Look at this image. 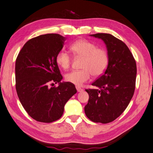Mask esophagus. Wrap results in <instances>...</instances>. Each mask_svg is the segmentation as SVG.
Returning a JSON list of instances; mask_svg holds the SVG:
<instances>
[{"mask_svg":"<svg viewBox=\"0 0 153 153\" xmlns=\"http://www.w3.org/2000/svg\"><path fill=\"white\" fill-rule=\"evenodd\" d=\"M76 90H77V92H82V91H83V89L82 88H81L80 87H79V86H76Z\"/></svg>","mask_w":153,"mask_h":153,"instance_id":"1","label":"esophagus"}]
</instances>
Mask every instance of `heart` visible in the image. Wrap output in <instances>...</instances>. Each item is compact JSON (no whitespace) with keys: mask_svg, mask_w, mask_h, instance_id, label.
<instances>
[{"mask_svg":"<svg viewBox=\"0 0 153 153\" xmlns=\"http://www.w3.org/2000/svg\"><path fill=\"white\" fill-rule=\"evenodd\" d=\"M71 49L78 56L82 57L81 70L69 72L65 75L67 82L76 86L82 85L91 79V75L100 76L108 67L109 57L107 51L97 48L93 42L87 40H79L71 46ZM56 61L60 67L67 69L71 64V56L67 51L60 50L56 54Z\"/></svg>","mask_w":153,"mask_h":153,"instance_id":"b5f03b06","label":"heart"}]
</instances>
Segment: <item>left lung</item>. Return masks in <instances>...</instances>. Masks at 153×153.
<instances>
[{
  "mask_svg": "<svg viewBox=\"0 0 153 153\" xmlns=\"http://www.w3.org/2000/svg\"><path fill=\"white\" fill-rule=\"evenodd\" d=\"M101 39L107 48L109 60L105 71L92 85L99 89H86L89 95L85 112L89 119L103 124L113 121L127 107L136 84L137 65L125 42L112 34H92Z\"/></svg>",
  "mask_w": 153,
  "mask_h": 153,
  "instance_id": "left-lung-1",
  "label": "left lung"
}]
</instances>
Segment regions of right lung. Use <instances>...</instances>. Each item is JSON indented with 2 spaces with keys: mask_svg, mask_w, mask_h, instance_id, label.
Segmentation results:
<instances>
[{
  "mask_svg": "<svg viewBox=\"0 0 153 153\" xmlns=\"http://www.w3.org/2000/svg\"><path fill=\"white\" fill-rule=\"evenodd\" d=\"M65 38L46 34L25 43L15 64L16 90L20 102L36 121L49 123L59 119L64 106L76 93L73 84L61 82L62 76L56 61ZM59 83L58 87H53Z\"/></svg>",
  "mask_w": 153,
  "mask_h": 153,
  "instance_id": "1",
  "label": "right lung"
}]
</instances>
